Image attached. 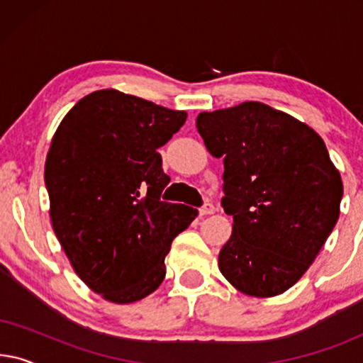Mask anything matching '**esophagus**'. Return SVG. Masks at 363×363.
I'll return each mask as SVG.
<instances>
[{
  "instance_id": "obj_1",
  "label": "esophagus",
  "mask_w": 363,
  "mask_h": 363,
  "mask_svg": "<svg viewBox=\"0 0 363 363\" xmlns=\"http://www.w3.org/2000/svg\"><path fill=\"white\" fill-rule=\"evenodd\" d=\"M215 211H216V208H215V205H213V203H205V205L200 208V215L201 216L213 215V213H215Z\"/></svg>"
}]
</instances>
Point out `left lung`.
Listing matches in <instances>:
<instances>
[{"mask_svg": "<svg viewBox=\"0 0 363 363\" xmlns=\"http://www.w3.org/2000/svg\"><path fill=\"white\" fill-rule=\"evenodd\" d=\"M196 128L223 157L221 206L233 233L221 274L255 297H272L304 276L340 215V173L309 125L261 102L201 112Z\"/></svg>", "mask_w": 363, "mask_h": 363, "instance_id": "1", "label": "left lung"}]
</instances>
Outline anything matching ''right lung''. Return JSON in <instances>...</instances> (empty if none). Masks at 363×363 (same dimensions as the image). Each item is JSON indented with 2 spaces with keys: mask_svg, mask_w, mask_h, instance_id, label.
<instances>
[{
  "mask_svg": "<svg viewBox=\"0 0 363 363\" xmlns=\"http://www.w3.org/2000/svg\"><path fill=\"white\" fill-rule=\"evenodd\" d=\"M185 121V111L102 89L54 133L44 168L52 230L76 274L106 301L152 294L172 241L198 215L160 200L170 178L157 150Z\"/></svg>",
  "mask_w": 363,
  "mask_h": 363,
  "instance_id": "obj_1",
  "label": "right lung"
}]
</instances>
